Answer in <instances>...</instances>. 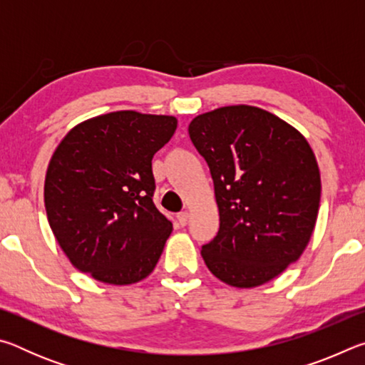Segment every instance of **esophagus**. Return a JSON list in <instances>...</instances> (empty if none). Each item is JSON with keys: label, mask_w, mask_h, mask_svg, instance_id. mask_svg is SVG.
<instances>
[{"label": "esophagus", "mask_w": 365, "mask_h": 365, "mask_svg": "<svg viewBox=\"0 0 365 365\" xmlns=\"http://www.w3.org/2000/svg\"><path fill=\"white\" fill-rule=\"evenodd\" d=\"M188 217H190L188 212H178L177 214V220H178V224H180L182 227H185V225L188 224Z\"/></svg>", "instance_id": "34e87169"}]
</instances>
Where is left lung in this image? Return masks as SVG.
<instances>
[{
  "instance_id": "8db88e82",
  "label": "left lung",
  "mask_w": 365,
  "mask_h": 365,
  "mask_svg": "<svg viewBox=\"0 0 365 365\" xmlns=\"http://www.w3.org/2000/svg\"><path fill=\"white\" fill-rule=\"evenodd\" d=\"M190 138L206 159L220 227L201 255L238 288L262 285L298 261L320 202V172L302 135L255 106H225L191 120Z\"/></svg>"
}]
</instances>
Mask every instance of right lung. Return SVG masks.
Returning <instances> with one entry per match:
<instances>
[{"label":"right lung","mask_w":365,"mask_h":365,"mask_svg":"<svg viewBox=\"0 0 365 365\" xmlns=\"http://www.w3.org/2000/svg\"><path fill=\"white\" fill-rule=\"evenodd\" d=\"M177 128L172 115L109 113L80 123L49 160V227L73 267L110 285L156 267L172 222L154 206L151 160Z\"/></svg>","instance_id":"add662e5"}]
</instances>
